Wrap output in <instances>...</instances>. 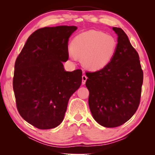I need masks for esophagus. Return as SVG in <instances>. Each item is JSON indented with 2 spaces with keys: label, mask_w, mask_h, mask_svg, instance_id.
Listing matches in <instances>:
<instances>
[{
  "label": "esophagus",
  "mask_w": 155,
  "mask_h": 155,
  "mask_svg": "<svg viewBox=\"0 0 155 155\" xmlns=\"http://www.w3.org/2000/svg\"><path fill=\"white\" fill-rule=\"evenodd\" d=\"M87 80V77L85 75H83L82 77V84H84L86 82V80Z\"/></svg>",
  "instance_id": "34e87169"
}]
</instances>
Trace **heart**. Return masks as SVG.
<instances>
[{
	"mask_svg": "<svg viewBox=\"0 0 155 155\" xmlns=\"http://www.w3.org/2000/svg\"><path fill=\"white\" fill-rule=\"evenodd\" d=\"M118 42L116 38L102 31L90 30L76 36L71 42L70 56L82 58L84 66L98 71L109 64L115 56Z\"/></svg>",
	"mask_w": 155,
	"mask_h": 155,
	"instance_id": "b5f03b06",
	"label": "heart"
}]
</instances>
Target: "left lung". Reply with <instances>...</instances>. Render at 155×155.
<instances>
[{
    "label": "left lung",
    "mask_w": 155,
    "mask_h": 155,
    "mask_svg": "<svg viewBox=\"0 0 155 155\" xmlns=\"http://www.w3.org/2000/svg\"><path fill=\"white\" fill-rule=\"evenodd\" d=\"M113 29L118 35L115 56L102 69L85 73L91 113L99 124L107 128L121 126L134 115L143 82L138 54L122 29Z\"/></svg>",
    "instance_id": "obj_1"
}]
</instances>
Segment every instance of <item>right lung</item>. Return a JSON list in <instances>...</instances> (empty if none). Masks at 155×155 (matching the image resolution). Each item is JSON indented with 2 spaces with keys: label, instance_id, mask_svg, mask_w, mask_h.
<instances>
[{
  "label": "right lung",
  "instance_id": "1",
  "mask_svg": "<svg viewBox=\"0 0 155 155\" xmlns=\"http://www.w3.org/2000/svg\"><path fill=\"white\" fill-rule=\"evenodd\" d=\"M75 26L44 27L27 39L15 63L12 86L20 116L39 129L63 121L72 94L82 83L80 69L65 71L68 38Z\"/></svg>",
  "mask_w": 155,
  "mask_h": 155
}]
</instances>
